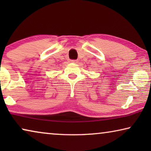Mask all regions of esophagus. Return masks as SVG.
I'll list each match as a JSON object with an SVG mask.
<instances>
[{"mask_svg":"<svg viewBox=\"0 0 151 151\" xmlns=\"http://www.w3.org/2000/svg\"><path fill=\"white\" fill-rule=\"evenodd\" d=\"M70 62H71V63H77L78 60H71Z\"/></svg>","mask_w":151,"mask_h":151,"instance_id":"esophagus-1","label":"esophagus"}]
</instances>
